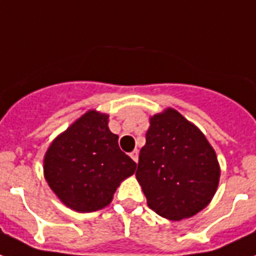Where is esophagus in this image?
Segmentation results:
<instances>
[{
  "label": "esophagus",
  "mask_w": 256,
  "mask_h": 256,
  "mask_svg": "<svg viewBox=\"0 0 256 256\" xmlns=\"http://www.w3.org/2000/svg\"><path fill=\"white\" fill-rule=\"evenodd\" d=\"M130 158H132V160H134L135 163H136V162H138V151H136V150H134V151H132V152L130 154Z\"/></svg>",
  "instance_id": "34e87169"
}]
</instances>
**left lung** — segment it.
<instances>
[{
  "label": "left lung",
  "mask_w": 256,
  "mask_h": 256,
  "mask_svg": "<svg viewBox=\"0 0 256 256\" xmlns=\"http://www.w3.org/2000/svg\"><path fill=\"white\" fill-rule=\"evenodd\" d=\"M135 176L150 209L170 221H182L209 205L221 168L200 128L167 108L150 117Z\"/></svg>",
  "instance_id": "8db88e82"
}]
</instances>
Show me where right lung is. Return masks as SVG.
I'll return each instance as SVG.
<instances>
[{
	"instance_id": "1",
	"label": "right lung",
	"mask_w": 256,
	"mask_h": 256,
	"mask_svg": "<svg viewBox=\"0 0 256 256\" xmlns=\"http://www.w3.org/2000/svg\"><path fill=\"white\" fill-rule=\"evenodd\" d=\"M108 124L109 114L88 110L60 132L44 154L46 182L66 206L78 213L108 206L136 168Z\"/></svg>"
}]
</instances>
